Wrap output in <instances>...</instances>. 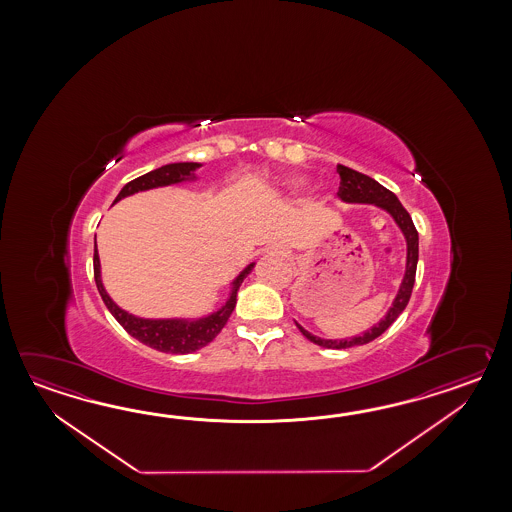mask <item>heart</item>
<instances>
[{
  "mask_svg": "<svg viewBox=\"0 0 512 512\" xmlns=\"http://www.w3.org/2000/svg\"><path fill=\"white\" fill-rule=\"evenodd\" d=\"M276 185H278V188H282V190H293L296 186H300V179L298 177H287V179L278 181Z\"/></svg>",
  "mask_w": 512,
  "mask_h": 512,
  "instance_id": "1",
  "label": "heart"
}]
</instances>
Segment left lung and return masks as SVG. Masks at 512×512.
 Masks as SVG:
<instances>
[{"label": "left lung", "mask_w": 512, "mask_h": 512, "mask_svg": "<svg viewBox=\"0 0 512 512\" xmlns=\"http://www.w3.org/2000/svg\"><path fill=\"white\" fill-rule=\"evenodd\" d=\"M337 172L340 174L338 197L344 203H349V205H373V207L381 208L384 212H388L392 216L393 221H395V225L403 232L404 241H406V267H404L403 282L399 285V291H397L395 298H393L392 307L388 309V313L384 315V318H381V322L371 326L362 335L340 338V340H337V338L333 340V338L316 337V335L309 333L307 329H304V327L296 322V327L300 329V333L307 340H311L313 344H318L322 348L346 349L368 344L371 340L381 337L382 333L392 326L393 322L403 313L404 307L408 305V300L412 296V289H414L415 269H417V260H419V234L415 230L414 221L410 218V214L401 205V201L390 190H386L381 183H377L375 179H371L368 175L360 174L357 170L348 168L344 164H338Z\"/></svg>", "instance_id": "8db88e82"}]
</instances>
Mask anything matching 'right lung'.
<instances>
[{
  "mask_svg": "<svg viewBox=\"0 0 512 512\" xmlns=\"http://www.w3.org/2000/svg\"><path fill=\"white\" fill-rule=\"evenodd\" d=\"M201 166H203L201 163L164 164L161 168L141 175V177L130 181L128 185H124V188L119 192V196L115 197L113 205L119 203L120 199L133 196L137 192L197 181L196 172ZM254 265H256L254 261L249 263L230 282L227 302L216 311L208 313V315L197 316V318H144V316L131 315L126 309H122L120 305L113 302V298L106 291L104 282H102L97 236H95V254H93L95 282H97L98 293L102 296L109 313L115 316V320L130 333L131 337L137 338L139 342L150 346V348L164 351V353H172V355L194 353L197 349L205 348L214 338L218 337L219 331L225 327L232 311H234V307H236L240 285L247 278V274L254 269Z\"/></svg>",
  "mask_w": 512,
  "mask_h": 512,
  "instance_id": "right-lung-1",
  "label": "right lung"
}]
</instances>
